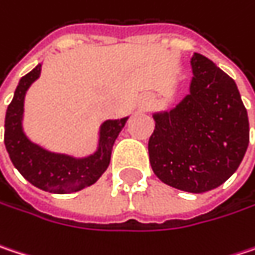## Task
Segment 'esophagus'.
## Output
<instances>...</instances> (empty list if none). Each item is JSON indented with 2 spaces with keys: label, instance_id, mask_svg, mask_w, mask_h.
<instances>
[{
  "label": "esophagus",
  "instance_id": "obj_1",
  "mask_svg": "<svg viewBox=\"0 0 255 255\" xmlns=\"http://www.w3.org/2000/svg\"><path fill=\"white\" fill-rule=\"evenodd\" d=\"M150 105H153V102H150V104H149V106H150Z\"/></svg>",
  "mask_w": 255,
  "mask_h": 255
}]
</instances>
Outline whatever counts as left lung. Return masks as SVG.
<instances>
[{"label":"left lung","instance_id":"left-lung-1","mask_svg":"<svg viewBox=\"0 0 255 255\" xmlns=\"http://www.w3.org/2000/svg\"><path fill=\"white\" fill-rule=\"evenodd\" d=\"M190 95L156 114L149 159L156 176L182 191L206 193L234 174L248 147L250 124L235 81L194 54Z\"/></svg>","mask_w":255,"mask_h":255}]
</instances>
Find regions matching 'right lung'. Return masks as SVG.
Segmentation results:
<instances>
[{
	"label": "right lung",
	"instance_id": "obj_1",
	"mask_svg": "<svg viewBox=\"0 0 255 255\" xmlns=\"http://www.w3.org/2000/svg\"><path fill=\"white\" fill-rule=\"evenodd\" d=\"M39 74L40 64L18 81L5 114V149L12 165L32 185L55 194L79 191L83 187L95 184L109 166L114 141L126 126L127 118L105 123L101 131L99 150L90 157L73 159L70 156L43 150L24 135L21 128L24 95Z\"/></svg>",
	"mask_w": 255,
	"mask_h": 255
}]
</instances>
